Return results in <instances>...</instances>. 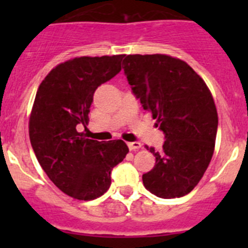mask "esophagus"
Masks as SVG:
<instances>
[{
    "label": "esophagus",
    "mask_w": 248,
    "mask_h": 248,
    "mask_svg": "<svg viewBox=\"0 0 248 248\" xmlns=\"http://www.w3.org/2000/svg\"><path fill=\"white\" fill-rule=\"evenodd\" d=\"M128 148L130 149L131 151L139 150V149H141V144H140L139 141H133V143H129L128 144Z\"/></svg>",
    "instance_id": "34e87169"
}]
</instances>
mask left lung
Masks as SVG:
<instances>
[{
  "label": "left lung",
  "mask_w": 248,
  "mask_h": 248,
  "mask_svg": "<svg viewBox=\"0 0 248 248\" xmlns=\"http://www.w3.org/2000/svg\"><path fill=\"white\" fill-rule=\"evenodd\" d=\"M123 64L134 95L165 135L161 150L150 148L156 161L143 175L144 186L157 198H181L198 185L214 154L218 124L214 98L179 58L129 54Z\"/></svg>",
  "instance_id": "obj_1"
}]
</instances>
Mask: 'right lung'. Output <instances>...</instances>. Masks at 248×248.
Masks as SVG:
<instances>
[{
  "mask_svg": "<svg viewBox=\"0 0 248 248\" xmlns=\"http://www.w3.org/2000/svg\"><path fill=\"white\" fill-rule=\"evenodd\" d=\"M124 54L79 57L61 63L39 84L30 117V139L50 181L78 200H94L111 184L110 172L129 153L123 140L87 139L93 94L122 71Z\"/></svg>",
  "mask_w": 248,
  "mask_h": 248,
  "instance_id": "1",
  "label": "right lung"
}]
</instances>
